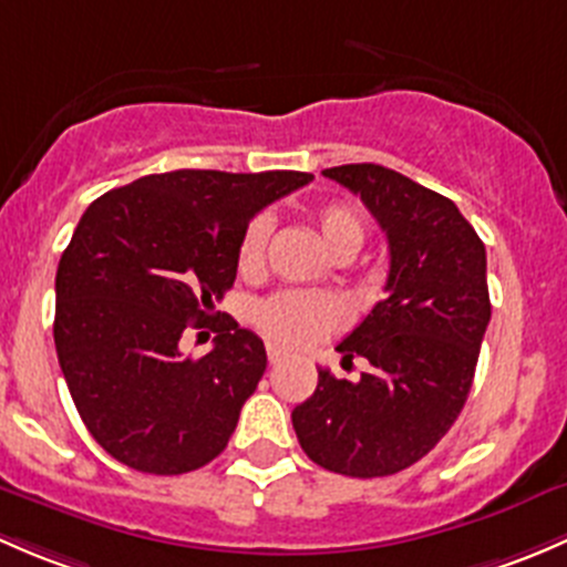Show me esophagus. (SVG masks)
<instances>
[{
    "instance_id": "obj_1",
    "label": "esophagus",
    "mask_w": 567,
    "mask_h": 567,
    "mask_svg": "<svg viewBox=\"0 0 567 567\" xmlns=\"http://www.w3.org/2000/svg\"><path fill=\"white\" fill-rule=\"evenodd\" d=\"M267 358H270V363H281V360L286 358V349L278 347V343H267Z\"/></svg>"
}]
</instances>
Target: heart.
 <instances>
[{
  "label": "heart",
  "mask_w": 567,
  "mask_h": 567,
  "mask_svg": "<svg viewBox=\"0 0 567 567\" xmlns=\"http://www.w3.org/2000/svg\"><path fill=\"white\" fill-rule=\"evenodd\" d=\"M313 229L330 259L349 261L369 237V224L352 202H324L311 213ZM270 220L254 218L237 243V270L245 278L259 276L265 267ZM254 322L272 341L291 349H308L324 341L347 322V308L330 291H278L256 306Z\"/></svg>",
  "instance_id": "b5f03b06"
}]
</instances>
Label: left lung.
<instances>
[{
	"instance_id": "8db88e82",
	"label": "left lung",
	"mask_w": 567,
	"mask_h": 567,
	"mask_svg": "<svg viewBox=\"0 0 567 567\" xmlns=\"http://www.w3.org/2000/svg\"><path fill=\"white\" fill-rule=\"evenodd\" d=\"M363 198L388 235L384 300L341 343L371 363L358 382L319 369L295 406L306 456L349 477H382L420 461L456 423L492 319L486 245L456 204L377 163L324 168Z\"/></svg>"
}]
</instances>
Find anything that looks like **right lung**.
<instances>
[{"mask_svg": "<svg viewBox=\"0 0 567 567\" xmlns=\"http://www.w3.org/2000/svg\"><path fill=\"white\" fill-rule=\"evenodd\" d=\"M311 179L179 168L86 207L56 267L54 343L75 410L109 456L183 475L224 451L267 369L265 343L229 317L213 352L190 360L183 336L235 286L250 218Z\"/></svg>", "mask_w": 567, "mask_h": 567, "instance_id": "right-lung-1", "label": "right lung"}]
</instances>
